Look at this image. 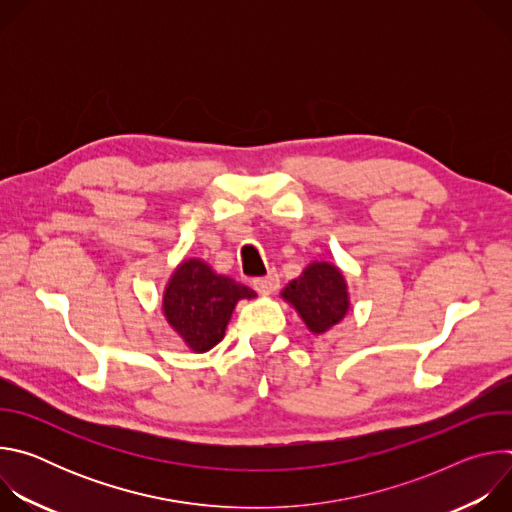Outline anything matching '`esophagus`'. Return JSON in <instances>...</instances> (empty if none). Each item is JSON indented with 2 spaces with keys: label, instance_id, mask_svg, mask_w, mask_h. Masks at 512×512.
Here are the masks:
<instances>
[{
  "label": "esophagus",
  "instance_id": "34e87169",
  "mask_svg": "<svg viewBox=\"0 0 512 512\" xmlns=\"http://www.w3.org/2000/svg\"><path fill=\"white\" fill-rule=\"evenodd\" d=\"M253 287L263 296L273 294V291L279 287V275L275 271H269L265 277H257L253 279Z\"/></svg>",
  "mask_w": 512,
  "mask_h": 512
}]
</instances>
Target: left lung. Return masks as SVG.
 Returning <instances> with one entry per match:
<instances>
[{
  "label": "left lung",
  "instance_id": "obj_1",
  "mask_svg": "<svg viewBox=\"0 0 512 512\" xmlns=\"http://www.w3.org/2000/svg\"><path fill=\"white\" fill-rule=\"evenodd\" d=\"M283 300L298 310L310 332L324 334L348 312L344 275L326 261H316L281 291Z\"/></svg>",
  "mask_w": 512,
  "mask_h": 512
}]
</instances>
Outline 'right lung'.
<instances>
[{
  "instance_id": "obj_1",
  "label": "right lung",
  "mask_w": 512,
  "mask_h": 512,
  "mask_svg": "<svg viewBox=\"0 0 512 512\" xmlns=\"http://www.w3.org/2000/svg\"><path fill=\"white\" fill-rule=\"evenodd\" d=\"M257 294L227 275L214 273L204 261H184L164 291V316L194 352H206L223 340L239 300Z\"/></svg>"
}]
</instances>
